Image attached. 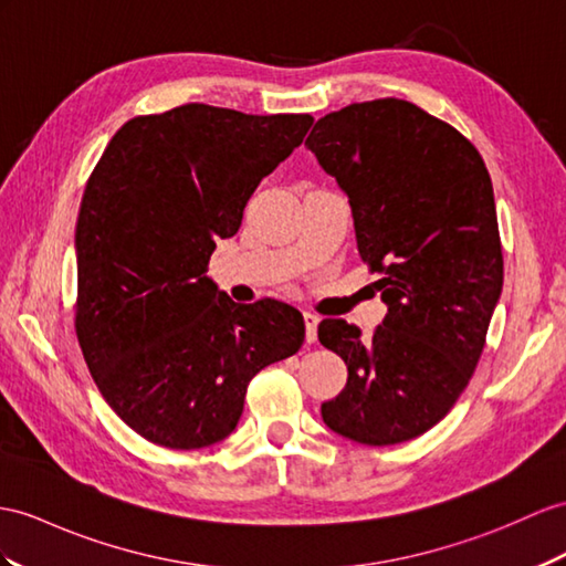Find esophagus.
<instances>
[{
  "label": "esophagus",
  "mask_w": 566,
  "mask_h": 566,
  "mask_svg": "<svg viewBox=\"0 0 566 566\" xmlns=\"http://www.w3.org/2000/svg\"><path fill=\"white\" fill-rule=\"evenodd\" d=\"M302 316H305V340L314 343L316 340V326H319V316H316L314 312H305Z\"/></svg>",
  "instance_id": "34e87169"
}]
</instances>
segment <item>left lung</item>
I'll use <instances>...</instances> for the list:
<instances>
[{
    "label": "left lung",
    "mask_w": 566,
    "mask_h": 566,
    "mask_svg": "<svg viewBox=\"0 0 566 566\" xmlns=\"http://www.w3.org/2000/svg\"><path fill=\"white\" fill-rule=\"evenodd\" d=\"M305 146L348 197L357 252L381 273L387 305L371 338L343 319L319 324L322 346L348 365L322 418L360 444L408 442L468 387L502 295L490 172L457 129L398 98L328 113Z\"/></svg>",
    "instance_id": "8db88e82"
}]
</instances>
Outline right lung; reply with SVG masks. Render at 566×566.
I'll use <instances>...</instances> for the list:
<instances>
[{"label":"right lung","mask_w":566,"mask_h":566,"mask_svg":"<svg viewBox=\"0 0 566 566\" xmlns=\"http://www.w3.org/2000/svg\"><path fill=\"white\" fill-rule=\"evenodd\" d=\"M312 122L187 103L129 119L95 165L74 240L76 336L107 406L148 442L226 439L247 384L305 340L295 307L238 305L206 266Z\"/></svg>","instance_id":"1"}]
</instances>
